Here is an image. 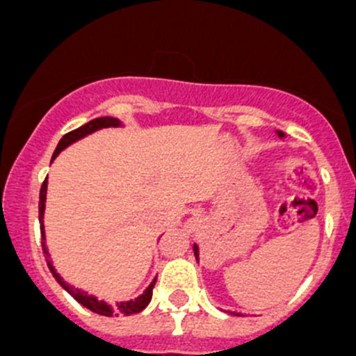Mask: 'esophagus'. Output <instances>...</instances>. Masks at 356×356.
<instances>
[{
  "instance_id": "34e87169",
  "label": "esophagus",
  "mask_w": 356,
  "mask_h": 356,
  "mask_svg": "<svg viewBox=\"0 0 356 356\" xmlns=\"http://www.w3.org/2000/svg\"><path fill=\"white\" fill-rule=\"evenodd\" d=\"M196 222H198V220H196V218H189L188 225H189V227H191V229H195V227H196Z\"/></svg>"
}]
</instances>
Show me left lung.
I'll list each match as a JSON object with an SVG mask.
<instances>
[{"label":"left lung","mask_w":356,"mask_h":356,"mask_svg":"<svg viewBox=\"0 0 356 356\" xmlns=\"http://www.w3.org/2000/svg\"><path fill=\"white\" fill-rule=\"evenodd\" d=\"M279 134H281V132H279ZM195 254H196V258H198V248H196V246H195Z\"/></svg>","instance_id":"left-lung-1"}]
</instances>
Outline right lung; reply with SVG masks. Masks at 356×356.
Instances as JSON below:
<instances>
[{
	"label": "right lung",
	"mask_w": 356,
	"mask_h": 356,
	"mask_svg": "<svg viewBox=\"0 0 356 356\" xmlns=\"http://www.w3.org/2000/svg\"><path fill=\"white\" fill-rule=\"evenodd\" d=\"M120 122L117 120V118H111V117H99V118H95V120L88 122V124L81 125L79 129H74V131L67 132L65 136H63L62 139H60L58 146H56L55 153H53V158L58 155L60 152H62L63 148H67L70 143L77 141V139L84 138V136L91 134V132L98 131V129L102 127H110V125H118ZM51 158V160H53ZM46 186H48V182H42L41 186V191H39V222H41V231H42V213H44V200H46ZM41 246H42V253H44V258H48L49 260V254H48V250H46L44 246V232H42V241H41ZM48 267L49 270H51L53 277L56 279V281L60 282V286H62L63 289L68 291V294L70 296H74L75 300L79 301V303L82 305V307L89 308L91 312H95V314H99V315H106V317H111V315H132V314H138V312H141L143 308H146V305L149 303V300H152V293H153V286H155L156 279L152 282V284L148 286V289L145 291V293L141 294L139 298H136L134 301H124V303H115L113 307H110V305H106L105 301H98L95 296H89L88 293H84V291H79L75 288H72V286H68L65 281H63L62 277H60L58 274L55 272V268L51 267V264L48 261Z\"/></svg>",
	"instance_id": "add662e5"
}]
</instances>
